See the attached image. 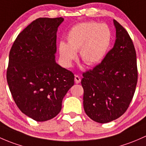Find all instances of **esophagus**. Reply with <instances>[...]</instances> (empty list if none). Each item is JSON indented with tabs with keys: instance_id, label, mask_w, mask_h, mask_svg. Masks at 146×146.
<instances>
[{
	"instance_id": "1",
	"label": "esophagus",
	"mask_w": 146,
	"mask_h": 146,
	"mask_svg": "<svg viewBox=\"0 0 146 146\" xmlns=\"http://www.w3.org/2000/svg\"><path fill=\"white\" fill-rule=\"evenodd\" d=\"M74 82L76 84H79L81 82V78L78 75H75L74 76Z\"/></svg>"
}]
</instances>
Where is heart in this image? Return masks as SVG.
Instances as JSON below:
<instances>
[{
    "mask_svg": "<svg viewBox=\"0 0 146 146\" xmlns=\"http://www.w3.org/2000/svg\"><path fill=\"white\" fill-rule=\"evenodd\" d=\"M112 34L106 24L83 22L75 25L67 35V43L60 42L58 46L63 64L70 67L80 50L82 60L89 66L104 59L112 43Z\"/></svg>",
    "mask_w": 146,
    "mask_h": 146,
    "instance_id": "heart-1",
    "label": "heart"
}]
</instances>
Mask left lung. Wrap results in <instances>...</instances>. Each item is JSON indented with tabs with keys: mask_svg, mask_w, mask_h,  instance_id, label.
Returning <instances> with one entry per match:
<instances>
[{
	"mask_svg": "<svg viewBox=\"0 0 146 146\" xmlns=\"http://www.w3.org/2000/svg\"><path fill=\"white\" fill-rule=\"evenodd\" d=\"M116 40L102 62L83 74L84 108L96 122L121 117L133 98L138 79L136 54L131 38L116 20Z\"/></svg>",
	"mask_w": 146,
	"mask_h": 146,
	"instance_id": "left-lung-1",
	"label": "left lung"
}]
</instances>
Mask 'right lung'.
<instances>
[{"label":"right lung","mask_w":146,"mask_h":146,"mask_svg":"<svg viewBox=\"0 0 146 146\" xmlns=\"http://www.w3.org/2000/svg\"><path fill=\"white\" fill-rule=\"evenodd\" d=\"M62 17L38 18L15 40L9 54L7 82L19 109L37 121L55 117L74 76L55 62L58 28Z\"/></svg>","instance_id":"obj_1"}]
</instances>
